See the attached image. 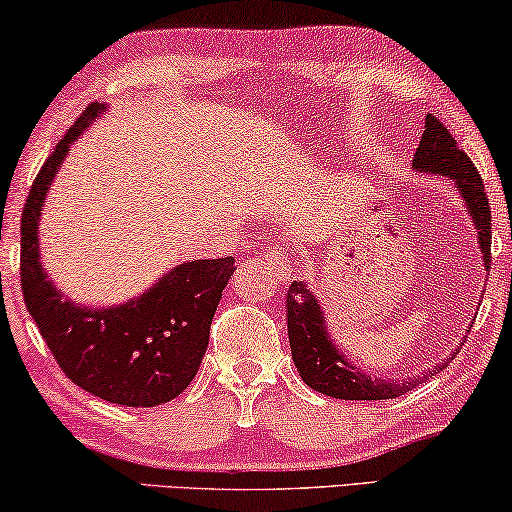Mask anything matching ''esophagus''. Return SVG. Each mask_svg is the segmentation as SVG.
Returning a JSON list of instances; mask_svg holds the SVG:
<instances>
[{"label":"esophagus","instance_id":"esophagus-1","mask_svg":"<svg viewBox=\"0 0 512 512\" xmlns=\"http://www.w3.org/2000/svg\"><path fill=\"white\" fill-rule=\"evenodd\" d=\"M263 265H268V270L275 272L282 282H289V279L293 277V258L289 251L282 247H270L268 251H265Z\"/></svg>","mask_w":512,"mask_h":512}]
</instances>
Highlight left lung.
I'll list each match as a JSON object with an SVG mask.
<instances>
[{
    "label": "left lung",
    "mask_w": 512,
    "mask_h": 512,
    "mask_svg": "<svg viewBox=\"0 0 512 512\" xmlns=\"http://www.w3.org/2000/svg\"><path fill=\"white\" fill-rule=\"evenodd\" d=\"M412 170L424 174H440L454 181L468 216L473 219L475 233H478V247L482 251V265L489 272L492 256V212H489V200L485 193L478 170L473 160L459 149L450 130L438 121L436 116H426L422 142L417 146ZM286 324H289V342L291 356L296 363L300 377L307 387L319 394L342 401H384V398H396L408 394L426 377L436 370L447 368L452 363L459 347L433 370H426L424 377H412V380H382V377H370L361 373L345 352L335 347V340L328 333V324L321 310L317 296L305 282H293L286 293Z\"/></svg>",
    "instance_id": "1"
}]
</instances>
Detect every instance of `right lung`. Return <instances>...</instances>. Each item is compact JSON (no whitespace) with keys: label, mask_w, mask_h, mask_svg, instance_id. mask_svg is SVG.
Returning a JSON list of instances; mask_svg holds the SVG:
<instances>
[{"label":"right lung","mask_w":512,"mask_h":512,"mask_svg":"<svg viewBox=\"0 0 512 512\" xmlns=\"http://www.w3.org/2000/svg\"><path fill=\"white\" fill-rule=\"evenodd\" d=\"M104 109L88 104L34 179L20 221V284L27 312L69 380L109 403L156 408L177 398L198 373L235 258L181 263L137 298L109 307L69 300L48 279L39 251L46 195L69 146Z\"/></svg>","instance_id":"obj_1"}]
</instances>
